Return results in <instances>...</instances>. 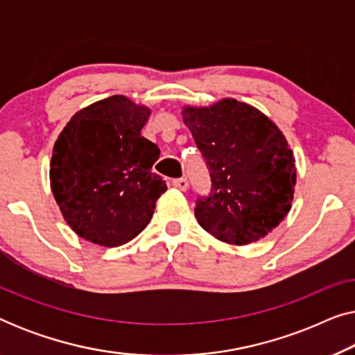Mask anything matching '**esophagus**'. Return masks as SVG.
<instances>
[{"label":"esophagus","mask_w":355,"mask_h":355,"mask_svg":"<svg viewBox=\"0 0 355 355\" xmlns=\"http://www.w3.org/2000/svg\"><path fill=\"white\" fill-rule=\"evenodd\" d=\"M173 186L176 187V189H179V191H187L189 182H187V179H184V178H181V179H174Z\"/></svg>","instance_id":"1"}]
</instances>
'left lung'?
I'll list each match as a JSON object with an SVG mask.
<instances>
[{
  "label": "left lung",
  "mask_w": 355,
  "mask_h": 355,
  "mask_svg": "<svg viewBox=\"0 0 355 355\" xmlns=\"http://www.w3.org/2000/svg\"><path fill=\"white\" fill-rule=\"evenodd\" d=\"M182 121L210 169L211 192L197 198L196 218L226 244L247 245L270 234L294 200L295 158L268 116L236 98L184 105Z\"/></svg>",
  "instance_id": "8db88e82"
}]
</instances>
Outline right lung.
I'll return each instance as SVG.
<instances>
[{
  "instance_id": "obj_1",
  "label": "right lung",
  "mask_w": 355,
  "mask_h": 355,
  "mask_svg": "<svg viewBox=\"0 0 355 355\" xmlns=\"http://www.w3.org/2000/svg\"><path fill=\"white\" fill-rule=\"evenodd\" d=\"M152 110L124 95L95 101L58 135L50 186L61 215L101 247L132 241L152 220L166 184L152 173L159 148L140 135Z\"/></svg>"
}]
</instances>
